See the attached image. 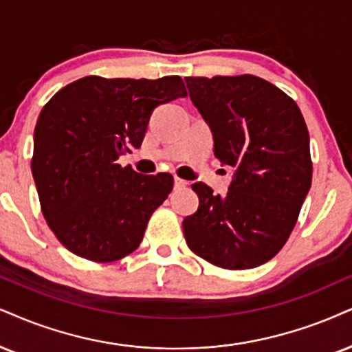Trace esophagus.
Listing matches in <instances>:
<instances>
[{"label":"esophagus","instance_id":"obj_1","mask_svg":"<svg viewBox=\"0 0 352 352\" xmlns=\"http://www.w3.org/2000/svg\"><path fill=\"white\" fill-rule=\"evenodd\" d=\"M189 183L186 179H181V177H175V186L176 188H186Z\"/></svg>","mask_w":352,"mask_h":352}]
</instances>
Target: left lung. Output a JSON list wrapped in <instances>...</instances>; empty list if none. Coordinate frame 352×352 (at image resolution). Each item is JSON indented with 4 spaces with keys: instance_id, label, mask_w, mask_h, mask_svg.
I'll return each instance as SVG.
<instances>
[{
    "instance_id": "1",
    "label": "left lung",
    "mask_w": 352,
    "mask_h": 352,
    "mask_svg": "<svg viewBox=\"0 0 352 352\" xmlns=\"http://www.w3.org/2000/svg\"><path fill=\"white\" fill-rule=\"evenodd\" d=\"M190 101L214 133V153L235 168L225 197L194 183L196 214L183 222L197 256L251 269L279 253L311 184L310 137L298 106L253 75L186 78Z\"/></svg>"
}]
</instances>
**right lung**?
<instances>
[{"label":"right lung","instance_id":"1","mask_svg":"<svg viewBox=\"0 0 352 352\" xmlns=\"http://www.w3.org/2000/svg\"><path fill=\"white\" fill-rule=\"evenodd\" d=\"M186 96L179 76H85L43 106L30 168L42 214L65 248L96 263L138 248L173 176L140 175L117 160L142 145L156 106Z\"/></svg>","mask_w":352,"mask_h":352}]
</instances>
